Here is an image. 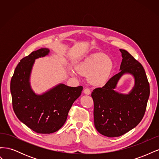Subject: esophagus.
<instances>
[{
    "mask_svg": "<svg viewBox=\"0 0 159 159\" xmlns=\"http://www.w3.org/2000/svg\"><path fill=\"white\" fill-rule=\"evenodd\" d=\"M84 93L85 95H89V94L91 93V90H90L89 88H85V89H84Z\"/></svg>",
    "mask_w": 159,
    "mask_h": 159,
    "instance_id": "esophagus-1",
    "label": "esophagus"
}]
</instances>
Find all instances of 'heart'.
Wrapping results in <instances>:
<instances>
[{
  "instance_id": "b5f03b06",
  "label": "heart",
  "mask_w": 159,
  "mask_h": 159,
  "mask_svg": "<svg viewBox=\"0 0 159 159\" xmlns=\"http://www.w3.org/2000/svg\"><path fill=\"white\" fill-rule=\"evenodd\" d=\"M112 69V63L103 54H95L77 67L79 74L89 76L90 83L102 85L107 81ZM74 75V74H72Z\"/></svg>"
}]
</instances>
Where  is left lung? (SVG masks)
<instances>
[{
  "mask_svg": "<svg viewBox=\"0 0 159 159\" xmlns=\"http://www.w3.org/2000/svg\"><path fill=\"white\" fill-rule=\"evenodd\" d=\"M119 50L123 57L120 71L102 88H96L91 93L95 129L108 137L121 136L141 122L150 95L149 83L143 66L127 51ZM125 73L134 77L135 85L129 94H120L114 89Z\"/></svg>",
  "mask_w": 159,
  "mask_h": 159,
  "instance_id": "left-lung-1",
  "label": "left lung"
}]
</instances>
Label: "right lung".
<instances>
[{
	"mask_svg": "<svg viewBox=\"0 0 159 159\" xmlns=\"http://www.w3.org/2000/svg\"><path fill=\"white\" fill-rule=\"evenodd\" d=\"M50 50L39 49L22 58L11 81L12 107L16 117L38 133H54L64 125L72 104L83 90L82 86L69 87L60 84L42 94H36L30 78L36 59L48 55Z\"/></svg>",
	"mask_w": 159,
	"mask_h": 159,
	"instance_id": "right-lung-1",
	"label": "right lung"
}]
</instances>
